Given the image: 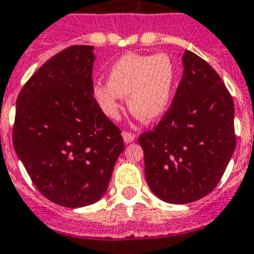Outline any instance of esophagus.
<instances>
[{"mask_svg": "<svg viewBox=\"0 0 254 254\" xmlns=\"http://www.w3.org/2000/svg\"><path fill=\"white\" fill-rule=\"evenodd\" d=\"M122 136H123V140H125V142H131L135 140V135H133V133L129 131H123Z\"/></svg>", "mask_w": 254, "mask_h": 254, "instance_id": "esophagus-1", "label": "esophagus"}]
</instances>
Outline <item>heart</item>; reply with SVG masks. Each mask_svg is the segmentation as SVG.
Returning <instances> with one entry per match:
<instances>
[{
	"label": "heart",
	"mask_w": 254,
	"mask_h": 254,
	"mask_svg": "<svg viewBox=\"0 0 254 254\" xmlns=\"http://www.w3.org/2000/svg\"><path fill=\"white\" fill-rule=\"evenodd\" d=\"M177 80V68L166 53H127L109 68L108 83L93 89L96 101L109 118H118L121 97L137 118L152 122L169 108Z\"/></svg>",
	"instance_id": "b5f03b06"
}]
</instances>
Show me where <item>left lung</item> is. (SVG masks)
<instances>
[{"instance_id": "left-lung-1", "label": "left lung", "mask_w": 254, "mask_h": 254, "mask_svg": "<svg viewBox=\"0 0 254 254\" xmlns=\"http://www.w3.org/2000/svg\"><path fill=\"white\" fill-rule=\"evenodd\" d=\"M183 66L167 112L139 136L146 182L170 204H188L210 193L236 146L235 108L221 76L190 50Z\"/></svg>"}]
</instances>
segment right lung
I'll return each mask as SVG.
<instances>
[{
    "label": "right lung",
    "mask_w": 254,
    "mask_h": 254,
    "mask_svg": "<svg viewBox=\"0 0 254 254\" xmlns=\"http://www.w3.org/2000/svg\"><path fill=\"white\" fill-rule=\"evenodd\" d=\"M92 52L91 45L64 49L16 98L14 149L40 193L61 206L100 200L125 150L121 129L93 97Z\"/></svg>",
    "instance_id": "obj_1"
}]
</instances>
